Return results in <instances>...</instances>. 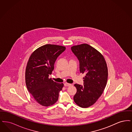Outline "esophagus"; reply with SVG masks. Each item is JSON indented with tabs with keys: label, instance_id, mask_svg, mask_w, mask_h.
Here are the masks:
<instances>
[{
	"label": "esophagus",
	"instance_id": "obj_1",
	"mask_svg": "<svg viewBox=\"0 0 132 132\" xmlns=\"http://www.w3.org/2000/svg\"><path fill=\"white\" fill-rule=\"evenodd\" d=\"M64 86H65V87H70V86H71L72 85H71V84H68V83L66 82V83L64 84Z\"/></svg>",
	"mask_w": 132,
	"mask_h": 132
}]
</instances>
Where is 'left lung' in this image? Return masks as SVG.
Wrapping results in <instances>:
<instances>
[{
  "label": "left lung",
  "mask_w": 132,
  "mask_h": 132,
  "mask_svg": "<svg viewBox=\"0 0 132 132\" xmlns=\"http://www.w3.org/2000/svg\"><path fill=\"white\" fill-rule=\"evenodd\" d=\"M71 50L79 61L80 72L86 73L84 85H74L77 93L74 101L79 106L87 108L95 103L106 87V63L101 53L88 44L75 45Z\"/></svg>",
  "instance_id": "1"
}]
</instances>
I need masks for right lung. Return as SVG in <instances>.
Returning a JSON list of instances; mask_svg holds the SVG:
<instances>
[{"instance_id": "add662e5", "label": "right lung", "mask_w": 132, "mask_h": 132, "mask_svg": "<svg viewBox=\"0 0 132 132\" xmlns=\"http://www.w3.org/2000/svg\"><path fill=\"white\" fill-rule=\"evenodd\" d=\"M65 47L45 44L35 50L30 57L26 69V84L35 101L40 105L48 106L54 104L63 87L49 79L54 70L57 58L65 50Z\"/></svg>"}]
</instances>
